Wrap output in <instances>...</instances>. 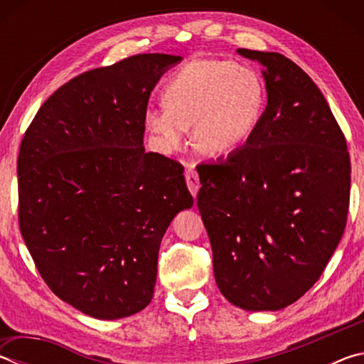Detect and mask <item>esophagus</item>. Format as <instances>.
Wrapping results in <instances>:
<instances>
[{
  "mask_svg": "<svg viewBox=\"0 0 364 364\" xmlns=\"http://www.w3.org/2000/svg\"><path fill=\"white\" fill-rule=\"evenodd\" d=\"M184 176H186V184H188V188L191 191V194L196 197L197 191H199V175H197L196 170L188 168L186 173H184Z\"/></svg>",
  "mask_w": 364,
  "mask_h": 364,
  "instance_id": "obj_1",
  "label": "esophagus"
}]
</instances>
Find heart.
Listing matches in <instances>:
<instances>
[{
	"label": "heart",
	"mask_w": 364,
	"mask_h": 364,
	"mask_svg": "<svg viewBox=\"0 0 364 364\" xmlns=\"http://www.w3.org/2000/svg\"><path fill=\"white\" fill-rule=\"evenodd\" d=\"M165 106L146 110V125L167 151L180 149L194 128L196 149L220 156L241 147L267 106L263 78L247 65L196 59L173 72L164 86Z\"/></svg>",
	"instance_id": "heart-1"
}]
</instances>
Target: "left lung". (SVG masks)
I'll list each match as a JSON object with an SVG mask.
<instances>
[{"label": "left lung", "instance_id": "obj_1", "mask_svg": "<svg viewBox=\"0 0 364 364\" xmlns=\"http://www.w3.org/2000/svg\"><path fill=\"white\" fill-rule=\"evenodd\" d=\"M262 65L267 109L241 149L199 164L197 193L220 292L276 311L323 274L347 225V141L313 80L279 53L237 49Z\"/></svg>", "mask_w": 364, "mask_h": 364}]
</instances>
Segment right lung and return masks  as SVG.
<instances>
[{
    "instance_id": "obj_1",
    "label": "right lung",
    "mask_w": 364,
    "mask_h": 364,
    "mask_svg": "<svg viewBox=\"0 0 364 364\" xmlns=\"http://www.w3.org/2000/svg\"><path fill=\"white\" fill-rule=\"evenodd\" d=\"M171 54L80 73L43 102L21 143L19 226L60 300L117 319L149 305L160 241L193 196L184 167L143 146L151 91Z\"/></svg>"
}]
</instances>
